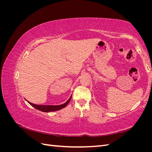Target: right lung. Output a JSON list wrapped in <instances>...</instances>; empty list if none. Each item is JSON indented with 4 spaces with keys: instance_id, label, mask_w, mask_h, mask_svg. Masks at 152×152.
Wrapping results in <instances>:
<instances>
[{
    "instance_id": "add662e5",
    "label": "right lung",
    "mask_w": 152,
    "mask_h": 152,
    "mask_svg": "<svg viewBox=\"0 0 152 152\" xmlns=\"http://www.w3.org/2000/svg\"><path fill=\"white\" fill-rule=\"evenodd\" d=\"M72 96H70L69 99L66 101L65 103H64L63 104H59V105H41V104H34L32 103H30L28 101H27L26 99V101L28 102L30 105H31L32 107H34L35 108L37 109L38 110H40L41 112H54V111H57V110H61L63 108H65L66 106L68 104V103L70 102V101L71 99Z\"/></svg>"
}]
</instances>
